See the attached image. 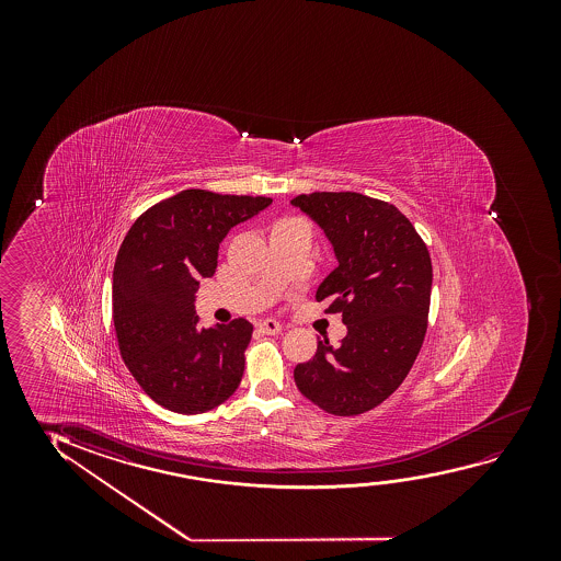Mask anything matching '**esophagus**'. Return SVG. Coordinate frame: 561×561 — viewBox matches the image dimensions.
<instances>
[{"instance_id": "obj_1", "label": "esophagus", "mask_w": 561, "mask_h": 561, "mask_svg": "<svg viewBox=\"0 0 561 561\" xmlns=\"http://www.w3.org/2000/svg\"><path fill=\"white\" fill-rule=\"evenodd\" d=\"M259 328H261L262 333H266V335H277L279 331L284 330L282 323L276 322V320H262V322L259 323Z\"/></svg>"}]
</instances>
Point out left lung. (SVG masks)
Listing matches in <instances>:
<instances>
[{
	"mask_svg": "<svg viewBox=\"0 0 561 561\" xmlns=\"http://www.w3.org/2000/svg\"><path fill=\"white\" fill-rule=\"evenodd\" d=\"M328 238L337 259L316 300L339 312V346L318 341L293 377L328 414L368 412L399 389L422 348L430 314V251L394 205L354 192L310 193L291 201Z\"/></svg>",
	"mask_w": 561,
	"mask_h": 561,
	"instance_id": "obj_1",
	"label": "left lung"
}]
</instances>
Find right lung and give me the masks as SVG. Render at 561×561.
Listing matches in <instances>:
<instances>
[{"mask_svg":"<svg viewBox=\"0 0 561 561\" xmlns=\"http://www.w3.org/2000/svg\"><path fill=\"white\" fill-rule=\"evenodd\" d=\"M268 197L185 190L134 222L113 270V320L123 360L151 399L203 414L230 399L245 369L253 323L197 328L201 279L215 276L228 231L270 207Z\"/></svg>","mask_w":561,"mask_h":561,"instance_id":"1","label":"right lung"}]
</instances>
